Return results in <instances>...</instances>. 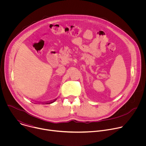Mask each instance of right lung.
I'll return each mask as SVG.
<instances>
[{
    "mask_svg": "<svg viewBox=\"0 0 146 146\" xmlns=\"http://www.w3.org/2000/svg\"><path fill=\"white\" fill-rule=\"evenodd\" d=\"M56 100V99H55V100H54L52 101V102H49V103H47L46 104H51V103H54Z\"/></svg>",
    "mask_w": 146,
    "mask_h": 146,
    "instance_id": "1",
    "label": "right lung"
}]
</instances>
